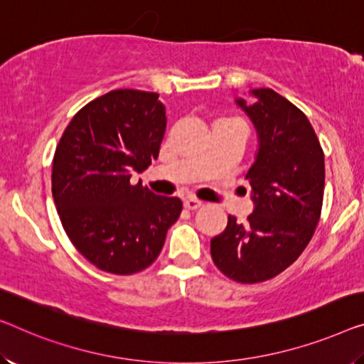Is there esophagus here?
<instances>
[{"label": "esophagus", "mask_w": 364, "mask_h": 364, "mask_svg": "<svg viewBox=\"0 0 364 364\" xmlns=\"http://www.w3.org/2000/svg\"><path fill=\"white\" fill-rule=\"evenodd\" d=\"M183 205H184V209H188V210H198V209L203 208V203H200V200H198V199L188 198V199H184Z\"/></svg>", "instance_id": "esophagus-1"}]
</instances>
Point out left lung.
Segmentation results:
<instances>
[{"instance_id":"8db88e82","label":"left lung","mask_w":364,"mask_h":364,"mask_svg":"<svg viewBox=\"0 0 364 364\" xmlns=\"http://www.w3.org/2000/svg\"><path fill=\"white\" fill-rule=\"evenodd\" d=\"M235 105L257 132V154L245 175L253 210L245 224L229 215L210 240L215 267L243 284L284 271L307 247L322 210L325 164L316 132L301 109L269 88H255Z\"/></svg>"}]
</instances>
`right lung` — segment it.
<instances>
[{
    "label": "right lung",
    "mask_w": 364,
    "mask_h": 364,
    "mask_svg": "<svg viewBox=\"0 0 364 364\" xmlns=\"http://www.w3.org/2000/svg\"><path fill=\"white\" fill-rule=\"evenodd\" d=\"M166 114L159 95L114 90L75 114L57 145L52 196L75 248L96 268L134 274L159 257L183 203L132 173L159 159Z\"/></svg>",
    "instance_id": "obj_1"
}]
</instances>
